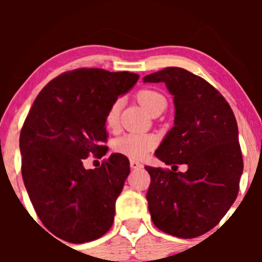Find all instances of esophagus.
<instances>
[{"instance_id":"34e87169","label":"esophagus","mask_w":262,"mask_h":262,"mask_svg":"<svg viewBox=\"0 0 262 262\" xmlns=\"http://www.w3.org/2000/svg\"><path fill=\"white\" fill-rule=\"evenodd\" d=\"M130 167L133 168V170H141L142 167H143V165H142L139 161H136V160H130Z\"/></svg>"}]
</instances>
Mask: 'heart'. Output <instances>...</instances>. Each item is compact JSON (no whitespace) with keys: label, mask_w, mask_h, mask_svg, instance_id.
Instances as JSON below:
<instances>
[{"label":"heart","mask_w":262,"mask_h":262,"mask_svg":"<svg viewBox=\"0 0 262 262\" xmlns=\"http://www.w3.org/2000/svg\"><path fill=\"white\" fill-rule=\"evenodd\" d=\"M137 99H138L139 104L149 113V110L155 106L156 104H158L160 101H165L162 95H160L158 92L153 91V90L146 89L141 90V91L137 94ZM119 112H120V105L119 101L114 102L112 106L109 107L106 113V125L109 128L114 129L118 125L119 121ZM156 139L155 137L150 136V134H144V133H128L124 134V136L119 137L115 141L114 148L116 152L121 153L124 156H128L130 158H143L146 157L150 149L155 147Z\"/></svg>","instance_id":"obj_1"}]
</instances>
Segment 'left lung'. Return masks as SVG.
<instances>
[{
	"label": "left lung",
	"instance_id": "8db88e82",
	"mask_svg": "<svg viewBox=\"0 0 262 262\" xmlns=\"http://www.w3.org/2000/svg\"><path fill=\"white\" fill-rule=\"evenodd\" d=\"M143 82L165 83L175 105L173 126L156 157L166 165H187L186 172L144 167L150 175L152 221L180 238L202 236L219 223L238 194L244 161L236 118L209 82L184 68L167 67Z\"/></svg>",
	"mask_w": 262,
	"mask_h": 262
}]
</instances>
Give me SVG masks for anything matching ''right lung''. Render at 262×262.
Masks as SVG:
<instances>
[{
    "label": "right lung",
    "instance_id": "add662e5",
    "mask_svg": "<svg viewBox=\"0 0 262 262\" xmlns=\"http://www.w3.org/2000/svg\"><path fill=\"white\" fill-rule=\"evenodd\" d=\"M138 78L99 68L63 73L41 90L26 116L20 133L24 185L40 221L60 239L94 241L113 226L129 160L113 153L94 170L83 160L106 155L107 110Z\"/></svg>",
    "mask_w": 262,
    "mask_h": 262
}]
</instances>
